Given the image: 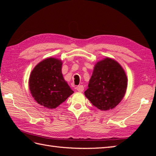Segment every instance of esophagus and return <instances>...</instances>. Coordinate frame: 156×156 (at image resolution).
<instances>
[{
    "label": "esophagus",
    "mask_w": 156,
    "mask_h": 156,
    "mask_svg": "<svg viewBox=\"0 0 156 156\" xmlns=\"http://www.w3.org/2000/svg\"><path fill=\"white\" fill-rule=\"evenodd\" d=\"M76 90H77L78 92H83L84 90V87L82 85H80V86H78L77 87H76Z\"/></svg>",
    "instance_id": "esophagus-1"
}]
</instances>
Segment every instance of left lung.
<instances>
[{
  "label": "left lung",
  "mask_w": 156,
  "mask_h": 156,
  "mask_svg": "<svg viewBox=\"0 0 156 156\" xmlns=\"http://www.w3.org/2000/svg\"><path fill=\"white\" fill-rule=\"evenodd\" d=\"M127 86V78L123 69L114 59L107 58L95 65L84 94L94 107L107 111L121 102Z\"/></svg>",
  "instance_id": "1"
}]
</instances>
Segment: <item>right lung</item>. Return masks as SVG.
Listing matches in <instances>:
<instances>
[{
	"instance_id": "1",
	"label": "right lung",
	"mask_w": 156,
	"mask_h": 156,
	"mask_svg": "<svg viewBox=\"0 0 156 156\" xmlns=\"http://www.w3.org/2000/svg\"><path fill=\"white\" fill-rule=\"evenodd\" d=\"M62 61L49 58L35 66L29 77V89L39 105L55 108L74 93L62 74Z\"/></svg>"
}]
</instances>
